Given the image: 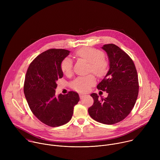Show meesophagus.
I'll list each match as a JSON object with an SVG mask.
<instances>
[{
	"label": "esophagus",
	"mask_w": 160,
	"mask_h": 160,
	"mask_svg": "<svg viewBox=\"0 0 160 160\" xmlns=\"http://www.w3.org/2000/svg\"><path fill=\"white\" fill-rule=\"evenodd\" d=\"M80 99H83L85 96V94H80Z\"/></svg>",
	"instance_id": "esophagus-1"
}]
</instances>
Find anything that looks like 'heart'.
Here are the masks:
<instances>
[{
  "label": "heart",
  "mask_w": 160,
  "mask_h": 160,
  "mask_svg": "<svg viewBox=\"0 0 160 160\" xmlns=\"http://www.w3.org/2000/svg\"><path fill=\"white\" fill-rule=\"evenodd\" d=\"M76 56L85 59L90 63L89 72H92L96 76L102 77L108 72V62L104 58V53L98 49L84 48L75 53ZM73 62L70 58H64L61 63V69L63 73L69 75L72 72ZM96 83V78L93 75L85 77H80L74 80L72 83V87L78 92H86L89 88Z\"/></svg>",
  "instance_id": "heart-1"
}]
</instances>
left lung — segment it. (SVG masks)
Masks as SVG:
<instances>
[{
  "instance_id": "8db88e82",
  "label": "left lung",
  "mask_w": 160,
  "mask_h": 160,
  "mask_svg": "<svg viewBox=\"0 0 160 160\" xmlns=\"http://www.w3.org/2000/svg\"><path fill=\"white\" fill-rule=\"evenodd\" d=\"M101 48L107 53L109 69L97 88L108 96L99 99L97 94H91L94 104L88 112L94 120L112 125L122 121L132 110L139 93L138 75L132 59L117 45L109 43Z\"/></svg>"
}]
</instances>
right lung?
<instances>
[{"label":"right lung","instance_id":"1","mask_svg":"<svg viewBox=\"0 0 160 160\" xmlns=\"http://www.w3.org/2000/svg\"><path fill=\"white\" fill-rule=\"evenodd\" d=\"M70 52L51 49L41 53L30 63L25 76L24 94L32 112L40 122L52 127L69 122L80 100L73 91L55 95L56 82L63 76L61 63Z\"/></svg>","mask_w":160,"mask_h":160}]
</instances>
